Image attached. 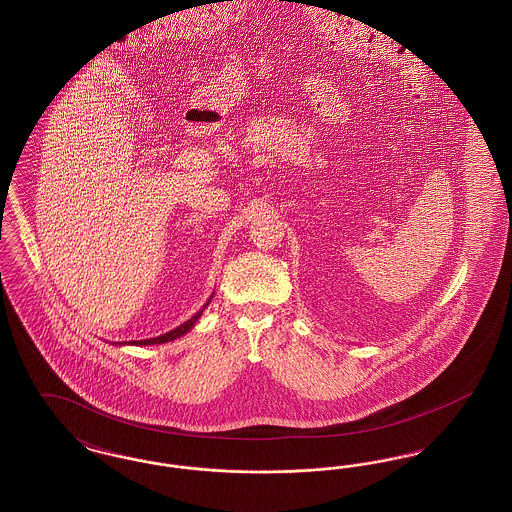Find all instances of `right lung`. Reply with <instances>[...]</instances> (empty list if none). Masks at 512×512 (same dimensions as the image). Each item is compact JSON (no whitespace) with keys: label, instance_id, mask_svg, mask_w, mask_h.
<instances>
[{"label":"right lung","instance_id":"1","mask_svg":"<svg viewBox=\"0 0 512 512\" xmlns=\"http://www.w3.org/2000/svg\"><path fill=\"white\" fill-rule=\"evenodd\" d=\"M211 299H213V295L209 297V301L203 305V309H201V311H197L194 317L190 318V320H186L184 324H180L178 328H174V330H171V332H167V334H163V336H157V338H149V340L130 341V345H153V343H167V341L176 340V338H180V336L188 334V332L194 328V324L197 322V318L201 317V313L205 311V307L211 303ZM124 343H126V341H124Z\"/></svg>","mask_w":512,"mask_h":512}]
</instances>
